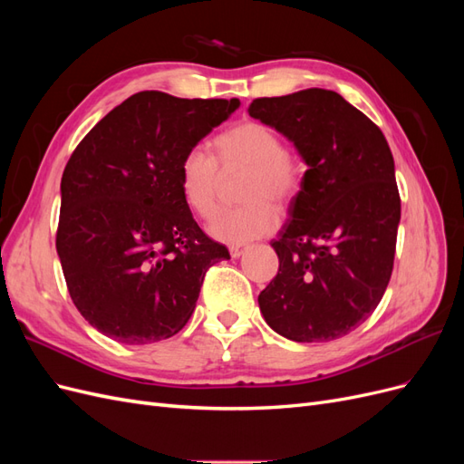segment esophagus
I'll list each match as a JSON object with an SVG mask.
<instances>
[{
	"instance_id": "1",
	"label": "esophagus",
	"mask_w": 464,
	"mask_h": 464,
	"mask_svg": "<svg viewBox=\"0 0 464 464\" xmlns=\"http://www.w3.org/2000/svg\"><path fill=\"white\" fill-rule=\"evenodd\" d=\"M246 251V246H230V256L232 257H240Z\"/></svg>"
}]
</instances>
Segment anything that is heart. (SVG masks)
<instances>
[{
    "mask_svg": "<svg viewBox=\"0 0 464 464\" xmlns=\"http://www.w3.org/2000/svg\"><path fill=\"white\" fill-rule=\"evenodd\" d=\"M215 157L222 166L247 168L242 186V207L222 210L210 222L208 232L224 244L240 246L275 230V207H285L296 198L304 168L292 152L285 150L280 135L261 121H242L222 131L213 141ZM217 160L199 147L189 149L178 166V184L186 205L201 218L217 210L218 168Z\"/></svg>",
    "mask_w": 464,
    "mask_h": 464,
    "instance_id": "b5f03b06",
    "label": "heart"
}]
</instances>
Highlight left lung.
Returning <instances> with one entry per match:
<instances>
[{
  "instance_id": "left-lung-1",
  "label": "left lung",
  "mask_w": 464,
  "mask_h": 464,
  "mask_svg": "<svg viewBox=\"0 0 464 464\" xmlns=\"http://www.w3.org/2000/svg\"><path fill=\"white\" fill-rule=\"evenodd\" d=\"M247 111L307 164L290 218L271 242L278 273L259 294L261 314L290 341H334L373 314L392 273L401 198L387 139L325 89L256 98Z\"/></svg>"
}]
</instances>
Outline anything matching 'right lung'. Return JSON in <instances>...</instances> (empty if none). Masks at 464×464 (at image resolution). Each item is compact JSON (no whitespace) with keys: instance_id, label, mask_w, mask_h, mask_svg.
<instances>
[{"instance_id":"1","label":"right lung","mask_w":464,"mask_h":464,"mask_svg":"<svg viewBox=\"0 0 464 464\" xmlns=\"http://www.w3.org/2000/svg\"><path fill=\"white\" fill-rule=\"evenodd\" d=\"M237 106V98L137 92L69 159L55 249L75 307L110 339H170L189 321L208 266L230 259L193 220L178 166Z\"/></svg>"}]
</instances>
